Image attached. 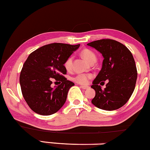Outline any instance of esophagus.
Masks as SVG:
<instances>
[{"label": "esophagus", "instance_id": "obj_1", "mask_svg": "<svg viewBox=\"0 0 150 150\" xmlns=\"http://www.w3.org/2000/svg\"><path fill=\"white\" fill-rule=\"evenodd\" d=\"M80 87H81V88H82L83 89H87L89 88V86H84V85H81Z\"/></svg>", "mask_w": 150, "mask_h": 150}]
</instances>
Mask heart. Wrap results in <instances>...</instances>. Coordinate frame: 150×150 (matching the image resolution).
<instances>
[{
  "instance_id": "heart-1",
  "label": "heart",
  "mask_w": 150,
  "mask_h": 150,
  "mask_svg": "<svg viewBox=\"0 0 150 150\" xmlns=\"http://www.w3.org/2000/svg\"><path fill=\"white\" fill-rule=\"evenodd\" d=\"M81 56L87 61L89 63L92 64L96 61V56L94 52L89 49H84L81 52ZM64 67L67 71H69L72 67V57L69 56L65 60L64 63ZM92 77V75L87 74H79L76 76L74 77L73 80L79 84H86L88 82L89 79Z\"/></svg>"
}]
</instances>
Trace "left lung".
<instances>
[{
  "mask_svg": "<svg viewBox=\"0 0 150 150\" xmlns=\"http://www.w3.org/2000/svg\"><path fill=\"white\" fill-rule=\"evenodd\" d=\"M102 54L104 59L100 71L91 86L96 92L92 103L108 111L119 109L127 102L134 90L137 69L134 59L127 47L112 39H101L87 44ZM106 80L104 90L101 89Z\"/></svg>",
  "mask_w": 150,
  "mask_h": 150,
  "instance_id": "8db88e82",
  "label": "left lung"
}]
</instances>
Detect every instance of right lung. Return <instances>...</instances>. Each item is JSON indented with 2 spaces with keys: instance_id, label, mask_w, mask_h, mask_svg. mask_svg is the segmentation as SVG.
<instances>
[{
  "instance_id": "right-lung-1",
  "label": "right lung",
  "mask_w": 150,
  "mask_h": 150,
  "mask_svg": "<svg viewBox=\"0 0 150 150\" xmlns=\"http://www.w3.org/2000/svg\"><path fill=\"white\" fill-rule=\"evenodd\" d=\"M80 45H46L32 52L25 61L20 74L23 98L36 113L48 116L57 112L65 104L69 88L74 83L67 80L64 63ZM55 79L62 83L54 88Z\"/></svg>"
}]
</instances>
